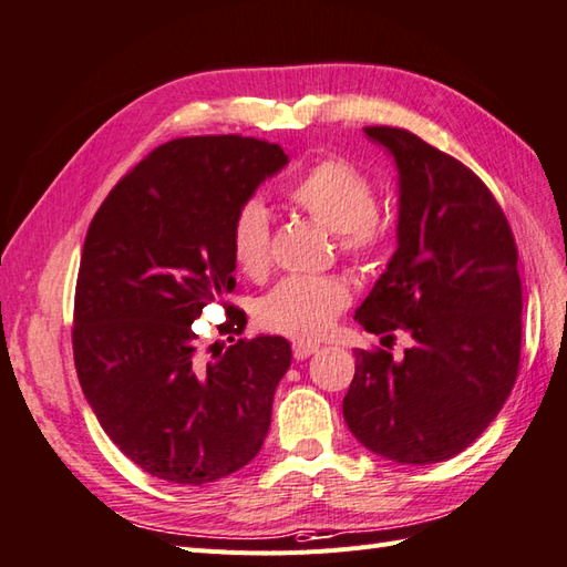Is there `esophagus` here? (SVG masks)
<instances>
[{
  "label": "esophagus",
  "instance_id": "obj_1",
  "mask_svg": "<svg viewBox=\"0 0 567 567\" xmlns=\"http://www.w3.org/2000/svg\"><path fill=\"white\" fill-rule=\"evenodd\" d=\"M292 352L297 360H307L313 352H319V343H311V340H297V343L292 346Z\"/></svg>",
  "mask_w": 567,
  "mask_h": 567
}]
</instances>
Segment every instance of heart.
Masks as SVG:
<instances>
[{
    "label": "heart",
    "mask_w": 567,
    "mask_h": 567,
    "mask_svg": "<svg viewBox=\"0 0 567 567\" xmlns=\"http://www.w3.org/2000/svg\"><path fill=\"white\" fill-rule=\"evenodd\" d=\"M287 200L328 231L340 234L350 254L374 251L386 239V224L377 215L372 181L346 159H328L307 168L287 190ZM231 256L244 272L260 275L270 262V221L266 207L246 203L231 221ZM350 305V289L338 278L292 275L260 299L258 321L275 333L316 338L333 326Z\"/></svg>",
    "instance_id": "obj_1"
}]
</instances>
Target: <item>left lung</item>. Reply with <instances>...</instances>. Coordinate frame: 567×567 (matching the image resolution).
Listing matches in <instances>:
<instances>
[{"label": "left lung", "mask_w": 567, "mask_h": 567, "mask_svg": "<svg viewBox=\"0 0 567 567\" xmlns=\"http://www.w3.org/2000/svg\"><path fill=\"white\" fill-rule=\"evenodd\" d=\"M396 164V251L354 319L401 360L354 354L343 415L354 440L396 464L452 458L488 427L519 370L517 246L483 181L401 127H364Z\"/></svg>", "instance_id": "left-lung-1"}]
</instances>
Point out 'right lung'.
Wrapping results in <instances>:
<instances>
[{"label": "right lung", "instance_id": "obj_1", "mask_svg": "<svg viewBox=\"0 0 567 567\" xmlns=\"http://www.w3.org/2000/svg\"><path fill=\"white\" fill-rule=\"evenodd\" d=\"M287 164L278 144L251 137L171 140L91 219L74 295L76 377L105 434L154 478L219 481L270 430L292 348L258 336L205 352L193 321L234 292L231 221ZM244 326L236 309L224 331Z\"/></svg>", "mask_w": 567, "mask_h": 567}]
</instances>
